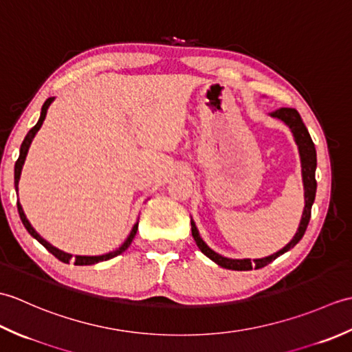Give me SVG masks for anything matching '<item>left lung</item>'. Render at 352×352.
I'll list each match as a JSON object with an SVG mask.
<instances>
[{
  "mask_svg": "<svg viewBox=\"0 0 352 352\" xmlns=\"http://www.w3.org/2000/svg\"><path fill=\"white\" fill-rule=\"evenodd\" d=\"M272 118H278L281 121L286 124L289 129L294 133L295 142L298 145V149H300V157H301V168H302V182H304V198H305V206H304V212H302V218L300 222V227H298L296 234L294 236V239L284 246L283 250H280L278 252L272 254V256L265 257V258H256V260H250V258H243V260H236V258H227L219 256L218 252H214L213 250L208 248L206 245V242L201 239L195 222L190 221L192 226V236L195 239V242L198 245V248L201 250V252L206 254V256L213 260L214 263H218L219 266L226 267V269H233V271H251L252 267L260 269L266 265L271 263L276 257H280L281 254L287 252L290 248L301 241L305 230H307L310 216H311V206L315 203V195H316V178H315V170H316V149H315V144L309 134L307 126L304 125L302 119L300 116V113L295 109H287L283 107L275 110L271 113Z\"/></svg>",
  "mask_w": 352,
  "mask_h": 352,
  "instance_id": "8db88e82",
  "label": "left lung"
}]
</instances>
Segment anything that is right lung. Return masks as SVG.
I'll return each mask as SVG.
<instances>
[{"instance_id":"add662e5","label":"right lung","mask_w":352,"mask_h":352,"mask_svg":"<svg viewBox=\"0 0 352 352\" xmlns=\"http://www.w3.org/2000/svg\"><path fill=\"white\" fill-rule=\"evenodd\" d=\"M52 101H54V96H52V98H48L47 101L43 102L39 121H37V124L33 126V129L27 133V136H25L24 142H22V145H21L19 157H18L16 163H14V189H16V192H18V183H19V178H21V170H22V166H24V162H25V157H27V153H28V148H30V145H32V140H33V138L36 136V133L39 131V129L42 126V124H43V121H45V116H47V110H48L50 104H51ZM18 212H19V216H21V221H22V223H24V227L27 228L28 233L32 234L37 242L42 243V245L45 246V248H47V250L52 254V256L57 257L60 261H63V263H69L71 258H72L71 254L63 252V251H60V250H57L56 246H52L51 243H48L47 241H45V239H42L39 234H37V231L32 227V223L28 222L24 210H22V206L19 204V201H18ZM138 226H139V222L134 223V227H133V230L130 231L129 237L125 239V242H124L121 246H119L118 250L111 251V252H109V254H104V256H76V260H74V263L78 265V266L95 265V263H100V261L110 260V258H113V257L119 256V254H122V252L131 245L134 236H136V233H138Z\"/></svg>"}]
</instances>
